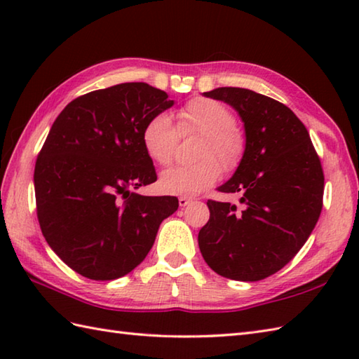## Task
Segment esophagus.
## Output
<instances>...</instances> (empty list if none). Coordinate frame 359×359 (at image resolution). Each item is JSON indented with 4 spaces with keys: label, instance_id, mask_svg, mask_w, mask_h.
Returning <instances> with one entry per match:
<instances>
[{
    "label": "esophagus",
    "instance_id": "1",
    "mask_svg": "<svg viewBox=\"0 0 359 359\" xmlns=\"http://www.w3.org/2000/svg\"><path fill=\"white\" fill-rule=\"evenodd\" d=\"M191 202H193V199H189V197H185V196L179 197V205H180V207H187V205L191 203Z\"/></svg>",
    "mask_w": 359,
    "mask_h": 359
}]
</instances>
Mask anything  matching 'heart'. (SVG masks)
<instances>
[{
    "label": "heart",
    "instance_id": "heart-1",
    "mask_svg": "<svg viewBox=\"0 0 359 359\" xmlns=\"http://www.w3.org/2000/svg\"><path fill=\"white\" fill-rule=\"evenodd\" d=\"M226 104L212 98L197 97L177 111V126L165 112L152 116L143 126L142 143L152 162L160 166L172 163L180 135L201 134L197 148L199 162L171 168L160 175L158 185L170 194L191 196L215 185L224 170H238L245 157L247 140Z\"/></svg>",
    "mask_w": 359,
    "mask_h": 359
}]
</instances>
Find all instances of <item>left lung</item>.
<instances>
[{"mask_svg":"<svg viewBox=\"0 0 359 359\" xmlns=\"http://www.w3.org/2000/svg\"><path fill=\"white\" fill-rule=\"evenodd\" d=\"M205 95L239 112L247 151L233 177L217 188L238 193L241 205L208 199L201 253L220 276L261 280L292 261L313 231L323 210L321 160L307 128L284 103L242 88Z\"/></svg>","mask_w":359,"mask_h":359,"instance_id":"obj_1","label":"left lung"}]
</instances>
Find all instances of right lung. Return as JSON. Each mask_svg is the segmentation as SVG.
<instances>
[{
  "instance_id": "right-lung-1",
  "label": "right lung",
  "mask_w": 359,
  "mask_h": 359,
  "mask_svg": "<svg viewBox=\"0 0 359 359\" xmlns=\"http://www.w3.org/2000/svg\"><path fill=\"white\" fill-rule=\"evenodd\" d=\"M172 103L147 83H121L77 97L53 121L35 163L36 217L49 247L81 276L133 271L179 208L174 196L131 191L157 180L142 131Z\"/></svg>"
}]
</instances>
